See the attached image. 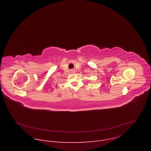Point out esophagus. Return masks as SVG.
I'll return each instance as SVG.
<instances>
[{"instance_id": "esophagus-1", "label": "esophagus", "mask_w": 151, "mask_h": 151, "mask_svg": "<svg viewBox=\"0 0 151 151\" xmlns=\"http://www.w3.org/2000/svg\"><path fill=\"white\" fill-rule=\"evenodd\" d=\"M72 73H75V70H72Z\"/></svg>"}]
</instances>
